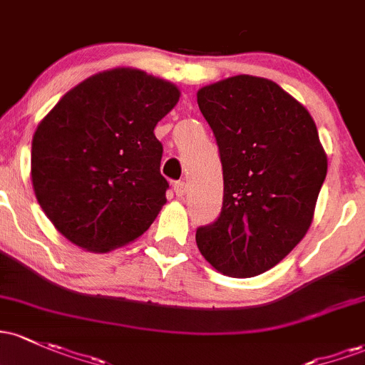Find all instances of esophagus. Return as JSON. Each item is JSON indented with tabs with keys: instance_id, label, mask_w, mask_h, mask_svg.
Returning a JSON list of instances; mask_svg holds the SVG:
<instances>
[{
	"instance_id": "esophagus-1",
	"label": "esophagus",
	"mask_w": 365,
	"mask_h": 365,
	"mask_svg": "<svg viewBox=\"0 0 365 365\" xmlns=\"http://www.w3.org/2000/svg\"><path fill=\"white\" fill-rule=\"evenodd\" d=\"M173 189H175V194L178 195V197H183V195L187 194V183L185 182H175Z\"/></svg>"
}]
</instances>
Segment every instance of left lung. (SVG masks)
<instances>
[{"label":"left lung","mask_w":365,"mask_h":365,"mask_svg":"<svg viewBox=\"0 0 365 365\" xmlns=\"http://www.w3.org/2000/svg\"><path fill=\"white\" fill-rule=\"evenodd\" d=\"M223 168V206L195 242L216 270L255 277L305 237L327 173L308 110L277 83L234 76L197 91Z\"/></svg>","instance_id":"obj_1"}]
</instances>
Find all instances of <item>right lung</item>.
Listing matches in <instances>:
<instances>
[{
    "instance_id": "right-lung-1",
    "label": "right lung",
    "mask_w": 365,
    "mask_h": 365,
    "mask_svg": "<svg viewBox=\"0 0 365 365\" xmlns=\"http://www.w3.org/2000/svg\"><path fill=\"white\" fill-rule=\"evenodd\" d=\"M180 90L130 67L67 91L38 124L31 149L36 199L55 228L93 253L135 241L166 204L154 128Z\"/></svg>"
}]
</instances>
